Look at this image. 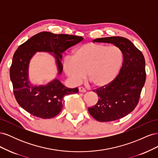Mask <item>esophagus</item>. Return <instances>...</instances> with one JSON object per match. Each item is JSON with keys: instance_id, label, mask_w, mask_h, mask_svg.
<instances>
[{"instance_id": "34e87169", "label": "esophagus", "mask_w": 158, "mask_h": 158, "mask_svg": "<svg viewBox=\"0 0 158 158\" xmlns=\"http://www.w3.org/2000/svg\"><path fill=\"white\" fill-rule=\"evenodd\" d=\"M78 89H79V92H81V93H85V92H86V90H85L84 88H82V87H80V88H78Z\"/></svg>"}]
</instances>
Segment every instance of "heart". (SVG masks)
<instances>
[{
	"label": "heart",
	"mask_w": 158,
	"mask_h": 158,
	"mask_svg": "<svg viewBox=\"0 0 158 158\" xmlns=\"http://www.w3.org/2000/svg\"><path fill=\"white\" fill-rule=\"evenodd\" d=\"M123 62V52L117 46L88 43L76 49L73 57L63 62V70L73 83L85 77L95 88H103L117 78Z\"/></svg>",
	"instance_id": "1"
}]
</instances>
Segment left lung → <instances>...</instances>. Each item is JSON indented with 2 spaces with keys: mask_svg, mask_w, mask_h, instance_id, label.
<instances>
[{
  "mask_svg": "<svg viewBox=\"0 0 158 158\" xmlns=\"http://www.w3.org/2000/svg\"><path fill=\"white\" fill-rule=\"evenodd\" d=\"M94 42L113 44L123 52V63L113 82L96 90L99 100L89 107V114L100 122L117 120L132 112L139 101L146 81L145 59L132 43L123 37L98 38Z\"/></svg>",
  "mask_w": 158,
  "mask_h": 158,
  "instance_id": "8db88e82",
  "label": "left lung"
}]
</instances>
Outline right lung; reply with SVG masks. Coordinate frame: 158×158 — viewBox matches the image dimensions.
<instances>
[{"instance_id": "1", "label": "right lung", "mask_w": 158, "mask_h": 158, "mask_svg": "<svg viewBox=\"0 0 158 158\" xmlns=\"http://www.w3.org/2000/svg\"><path fill=\"white\" fill-rule=\"evenodd\" d=\"M82 37L40 32L18 47L14 52L10 69L14 94L18 104L29 113L42 118L56 116L63 109L65 95L78 92L69 88L55 78L45 85H34L29 78V66L37 52H48L54 56L58 73L63 72L62 54L83 40Z\"/></svg>"}]
</instances>
